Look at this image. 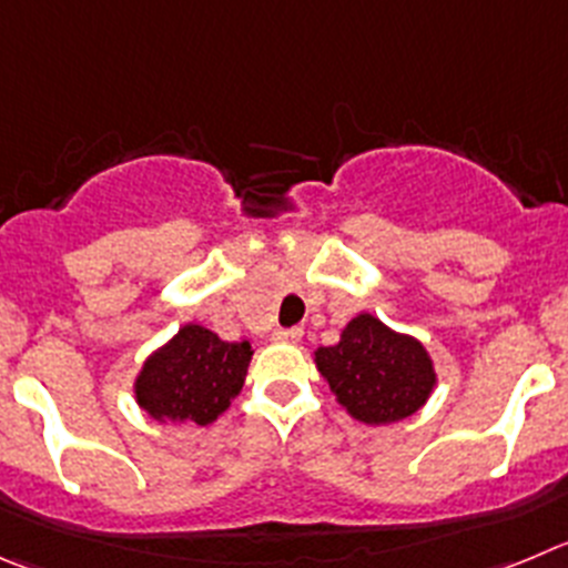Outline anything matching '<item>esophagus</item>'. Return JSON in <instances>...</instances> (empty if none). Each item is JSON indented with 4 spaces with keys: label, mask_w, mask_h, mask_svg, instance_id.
I'll return each instance as SVG.
<instances>
[{
    "label": "esophagus",
    "mask_w": 568,
    "mask_h": 568,
    "mask_svg": "<svg viewBox=\"0 0 568 568\" xmlns=\"http://www.w3.org/2000/svg\"><path fill=\"white\" fill-rule=\"evenodd\" d=\"M300 338H302V327H288V331L277 327V331L272 333V342H277V344H296Z\"/></svg>",
    "instance_id": "esophagus-1"
}]
</instances>
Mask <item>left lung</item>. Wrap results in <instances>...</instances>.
Wrapping results in <instances>:
<instances>
[{
    "instance_id": "left-lung-1",
    "label": "left lung",
    "mask_w": 568,
    "mask_h": 568,
    "mask_svg": "<svg viewBox=\"0 0 568 568\" xmlns=\"http://www.w3.org/2000/svg\"><path fill=\"white\" fill-rule=\"evenodd\" d=\"M314 362L347 415L367 426L406 420L437 386V369L420 338L392 331L373 314L353 316L338 344L314 349Z\"/></svg>"
}]
</instances>
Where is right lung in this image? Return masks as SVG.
Instances as JSON below:
<instances>
[{
    "label": "right lung",
    "instance_id": "add662e5",
    "mask_svg": "<svg viewBox=\"0 0 568 568\" xmlns=\"http://www.w3.org/2000/svg\"><path fill=\"white\" fill-rule=\"evenodd\" d=\"M252 353L246 338L224 342L219 333L187 322L136 373V406L159 423L210 426L241 395Z\"/></svg>",
    "mask_w": 568,
    "mask_h": 568
}]
</instances>
